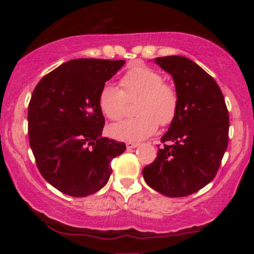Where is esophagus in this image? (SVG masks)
<instances>
[{
  "mask_svg": "<svg viewBox=\"0 0 254 254\" xmlns=\"http://www.w3.org/2000/svg\"><path fill=\"white\" fill-rule=\"evenodd\" d=\"M126 147H127L128 150H130V149L137 148V147H138V143H134V142H127Z\"/></svg>",
  "mask_w": 254,
  "mask_h": 254,
  "instance_id": "34e87169",
  "label": "esophagus"
}]
</instances>
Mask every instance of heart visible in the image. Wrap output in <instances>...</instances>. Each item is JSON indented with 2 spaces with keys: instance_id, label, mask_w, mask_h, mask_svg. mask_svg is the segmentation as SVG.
I'll return each instance as SVG.
<instances>
[{
  "instance_id": "obj_1",
  "label": "heart",
  "mask_w": 254,
  "mask_h": 254,
  "mask_svg": "<svg viewBox=\"0 0 254 254\" xmlns=\"http://www.w3.org/2000/svg\"><path fill=\"white\" fill-rule=\"evenodd\" d=\"M121 88L105 84L99 92V107L111 120H119L126 113L128 100L137 99L135 118L110 126L109 133L121 141L137 142L171 124L178 111V95L172 85L164 83L163 76L148 67L128 70L120 81Z\"/></svg>"
}]
</instances>
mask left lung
I'll return each mask as SVG.
<instances>
[{
	"label": "left lung",
	"mask_w": 254,
	"mask_h": 254,
	"mask_svg": "<svg viewBox=\"0 0 254 254\" xmlns=\"http://www.w3.org/2000/svg\"><path fill=\"white\" fill-rule=\"evenodd\" d=\"M172 76L178 111L157 157L143 169L152 190L170 197L193 194L215 178L228 147L229 113L215 79L185 57L156 58Z\"/></svg>",
	"instance_id": "obj_1"
}]
</instances>
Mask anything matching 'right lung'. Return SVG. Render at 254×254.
Instances as JSON below:
<instances>
[{
  "label": "right lung",
  "mask_w": 254,
  "mask_h": 254,
  "mask_svg": "<svg viewBox=\"0 0 254 254\" xmlns=\"http://www.w3.org/2000/svg\"><path fill=\"white\" fill-rule=\"evenodd\" d=\"M124 60L75 59L40 79L27 112L30 145L47 183L82 197L106 185L124 142L103 137L99 92Z\"/></svg>",
  "instance_id": "right-lung-1"
}]
</instances>
